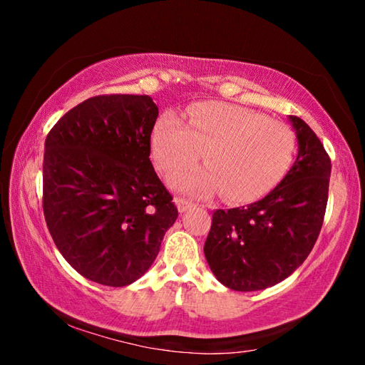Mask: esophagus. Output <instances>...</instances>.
Segmentation results:
<instances>
[{"label":"esophagus","mask_w":365,"mask_h":365,"mask_svg":"<svg viewBox=\"0 0 365 365\" xmlns=\"http://www.w3.org/2000/svg\"><path fill=\"white\" fill-rule=\"evenodd\" d=\"M175 205H177L178 212H185V211H188V209H190L191 206H193L188 200H183V197H177V200H175Z\"/></svg>","instance_id":"1"}]
</instances>
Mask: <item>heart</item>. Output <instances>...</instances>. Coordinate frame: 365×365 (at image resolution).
I'll list each match as a JSON object with an SVG mask.
<instances>
[{"mask_svg":"<svg viewBox=\"0 0 365 365\" xmlns=\"http://www.w3.org/2000/svg\"><path fill=\"white\" fill-rule=\"evenodd\" d=\"M151 153L164 172L193 164L202 153L207 165L172 175V187L193 196L224 190L227 200L246 202L267 195L285 178L296 137L285 123L256 110L207 101L188 109L187 123L175 113L160 114L151 132Z\"/></svg>","mask_w":365,"mask_h":365,"instance_id":"heart-1","label":"heart"}]
</instances>
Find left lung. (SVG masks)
I'll return each instance as SVG.
<instances>
[{"label": "left lung", "mask_w": 365, "mask_h": 365, "mask_svg": "<svg viewBox=\"0 0 365 365\" xmlns=\"http://www.w3.org/2000/svg\"><path fill=\"white\" fill-rule=\"evenodd\" d=\"M298 156L267 196L212 214L205 256L222 285L257 292L285 280L306 261L322 228L331 163L307 123L288 115Z\"/></svg>", "instance_id": "1"}]
</instances>
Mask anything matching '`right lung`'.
<instances>
[{"label": "right lung", "mask_w": 365, "mask_h": 365, "mask_svg": "<svg viewBox=\"0 0 365 365\" xmlns=\"http://www.w3.org/2000/svg\"><path fill=\"white\" fill-rule=\"evenodd\" d=\"M158 106L148 95L95 96L51 128L43 212L80 275L127 287L146 274L178 211L150 160Z\"/></svg>", "instance_id": "add662e5"}]
</instances>
